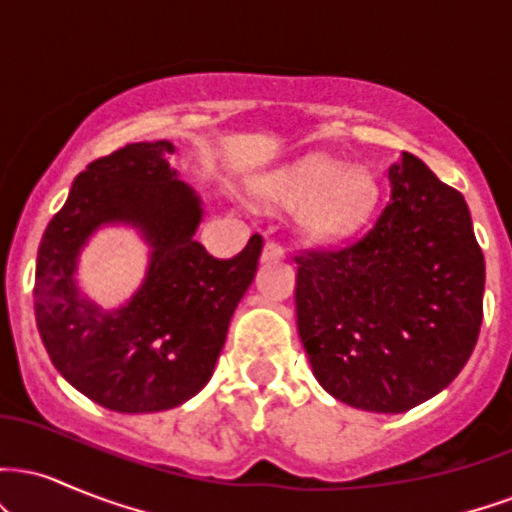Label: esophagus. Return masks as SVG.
I'll list each match as a JSON object with an SVG mask.
<instances>
[{
    "label": "esophagus",
    "mask_w": 512,
    "mask_h": 512,
    "mask_svg": "<svg viewBox=\"0 0 512 512\" xmlns=\"http://www.w3.org/2000/svg\"><path fill=\"white\" fill-rule=\"evenodd\" d=\"M286 252L281 248V243H276V240H267V245H264V260L272 262V260H281Z\"/></svg>",
    "instance_id": "34e87169"
}]
</instances>
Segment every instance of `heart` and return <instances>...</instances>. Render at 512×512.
Instances as JSON below:
<instances>
[{"label":"heart","instance_id":"1","mask_svg":"<svg viewBox=\"0 0 512 512\" xmlns=\"http://www.w3.org/2000/svg\"><path fill=\"white\" fill-rule=\"evenodd\" d=\"M260 195L281 207L301 209V223L310 236L334 240L368 219L378 199V182L366 168L305 158L262 178Z\"/></svg>","mask_w":512,"mask_h":512}]
</instances>
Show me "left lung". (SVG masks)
<instances>
[{"instance_id": "obj_1", "label": "left lung", "mask_w": 512, "mask_h": 512, "mask_svg": "<svg viewBox=\"0 0 512 512\" xmlns=\"http://www.w3.org/2000/svg\"><path fill=\"white\" fill-rule=\"evenodd\" d=\"M390 190L361 236L293 257L298 334L317 383L378 414L448 387L484 317L486 267L464 197L407 151Z\"/></svg>"}]
</instances>
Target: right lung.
Instances as JSON below:
<instances>
[{
  "label": "right lung",
  "mask_w": 512,
  "mask_h": 512,
  "mask_svg": "<svg viewBox=\"0 0 512 512\" xmlns=\"http://www.w3.org/2000/svg\"><path fill=\"white\" fill-rule=\"evenodd\" d=\"M173 151L139 142L88 163L38 248L35 322L50 361L88 399L122 414L173 409L209 383L260 264V233L231 260L192 238L202 207L170 168ZM110 220L142 227L155 252L133 301L103 314L78 296L73 269L85 238Z\"/></svg>",
  "instance_id": "add662e5"
}]
</instances>
